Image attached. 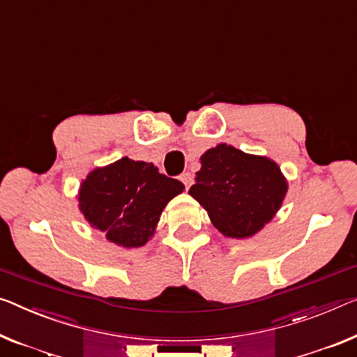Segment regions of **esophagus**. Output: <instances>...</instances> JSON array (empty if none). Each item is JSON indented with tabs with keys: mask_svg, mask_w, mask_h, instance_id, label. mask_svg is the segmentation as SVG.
I'll list each match as a JSON object with an SVG mask.
<instances>
[{
	"mask_svg": "<svg viewBox=\"0 0 357 357\" xmlns=\"http://www.w3.org/2000/svg\"><path fill=\"white\" fill-rule=\"evenodd\" d=\"M180 180H182V183L185 185V188L188 190L190 186H191V183H193V175H191L190 172H185V174L180 175Z\"/></svg>",
	"mask_w": 357,
	"mask_h": 357,
	"instance_id": "obj_1",
	"label": "esophagus"
}]
</instances>
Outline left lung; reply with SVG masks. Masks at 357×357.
Segmentation results:
<instances>
[{"label":"left lung","instance_id":"left-lung-1","mask_svg":"<svg viewBox=\"0 0 357 357\" xmlns=\"http://www.w3.org/2000/svg\"><path fill=\"white\" fill-rule=\"evenodd\" d=\"M190 196L207 211L223 236L248 239L281 209L289 183L278 162L218 144L199 158Z\"/></svg>","mask_w":357,"mask_h":357}]
</instances>
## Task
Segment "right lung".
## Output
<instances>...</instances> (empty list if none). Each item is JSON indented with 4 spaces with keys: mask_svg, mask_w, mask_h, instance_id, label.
<instances>
[{
    "mask_svg": "<svg viewBox=\"0 0 357 357\" xmlns=\"http://www.w3.org/2000/svg\"><path fill=\"white\" fill-rule=\"evenodd\" d=\"M185 185L160 174L153 162L128 156L87 174L78 190V207L92 228L121 248H142L153 238L167 202Z\"/></svg>",
    "mask_w": 357,
    "mask_h": 357,
    "instance_id": "right-lung-1",
    "label": "right lung"
}]
</instances>
